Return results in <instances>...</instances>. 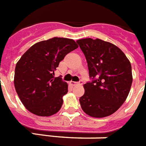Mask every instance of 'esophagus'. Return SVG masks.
<instances>
[{"mask_svg": "<svg viewBox=\"0 0 146 146\" xmlns=\"http://www.w3.org/2000/svg\"><path fill=\"white\" fill-rule=\"evenodd\" d=\"M70 84L72 85V86H77V85H82L83 83L81 81H80V82H73V81H71Z\"/></svg>", "mask_w": 146, "mask_h": 146, "instance_id": "obj_1", "label": "esophagus"}]
</instances>
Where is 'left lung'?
<instances>
[{"label":"left lung","instance_id":"left-lung-1","mask_svg":"<svg viewBox=\"0 0 146 146\" xmlns=\"http://www.w3.org/2000/svg\"><path fill=\"white\" fill-rule=\"evenodd\" d=\"M87 59L92 81L84 85L79 99L87 115L104 117L112 115L125 102L132 85V68L121 49L100 39L77 40Z\"/></svg>","mask_w":146,"mask_h":146}]
</instances>
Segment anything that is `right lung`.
<instances>
[{
  "instance_id": "1",
  "label": "right lung",
  "mask_w": 146,
  "mask_h": 146,
  "mask_svg": "<svg viewBox=\"0 0 146 146\" xmlns=\"http://www.w3.org/2000/svg\"><path fill=\"white\" fill-rule=\"evenodd\" d=\"M78 47L72 39L53 38L31 46L16 63L14 86L25 108L38 116L58 112L68 84L54 72L68 53Z\"/></svg>"
}]
</instances>
